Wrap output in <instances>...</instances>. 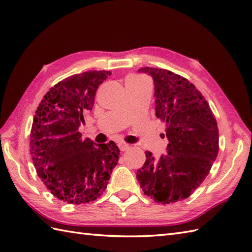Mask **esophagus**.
Instances as JSON below:
<instances>
[{"label":"esophagus","instance_id":"obj_1","mask_svg":"<svg viewBox=\"0 0 252 252\" xmlns=\"http://www.w3.org/2000/svg\"><path fill=\"white\" fill-rule=\"evenodd\" d=\"M119 148H120L121 152H126V151H127V149L130 148V145H129V144L125 143V142H120L119 143Z\"/></svg>","mask_w":252,"mask_h":252}]
</instances>
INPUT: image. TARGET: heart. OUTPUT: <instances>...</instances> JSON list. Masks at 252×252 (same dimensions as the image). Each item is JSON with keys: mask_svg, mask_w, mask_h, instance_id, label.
Here are the masks:
<instances>
[{"mask_svg": "<svg viewBox=\"0 0 252 252\" xmlns=\"http://www.w3.org/2000/svg\"><path fill=\"white\" fill-rule=\"evenodd\" d=\"M143 78H140V77H136V76H130L129 79L127 80H142Z\"/></svg>", "mask_w": 252, "mask_h": 252, "instance_id": "obj_1", "label": "heart"}]
</instances>
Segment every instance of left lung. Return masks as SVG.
I'll return each instance as SVG.
<instances>
[{
    "instance_id": "left-lung-1",
    "label": "left lung",
    "mask_w": 252,
    "mask_h": 252,
    "mask_svg": "<svg viewBox=\"0 0 252 252\" xmlns=\"http://www.w3.org/2000/svg\"><path fill=\"white\" fill-rule=\"evenodd\" d=\"M155 84V110L165 122L167 155L146 161L136 172L144 194L156 202L172 203L189 198L199 186L217 159L219 129L207 100L189 80L172 71L144 67ZM164 137V134H162Z\"/></svg>"
}]
</instances>
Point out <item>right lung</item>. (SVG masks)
<instances>
[{"instance_id": "obj_1", "label": "right lung", "mask_w": 252, "mask_h": 252, "mask_svg": "<svg viewBox=\"0 0 252 252\" xmlns=\"http://www.w3.org/2000/svg\"><path fill=\"white\" fill-rule=\"evenodd\" d=\"M110 74H73L51 88L37 106L30 133L32 161L46 189L60 200L73 205L94 201L119 160L115 142L95 144L79 132L99 84Z\"/></svg>"}]
</instances>
